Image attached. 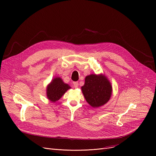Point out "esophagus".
Returning a JSON list of instances; mask_svg holds the SVG:
<instances>
[{
	"instance_id": "1",
	"label": "esophagus",
	"mask_w": 156,
	"mask_h": 156,
	"mask_svg": "<svg viewBox=\"0 0 156 156\" xmlns=\"http://www.w3.org/2000/svg\"><path fill=\"white\" fill-rule=\"evenodd\" d=\"M73 86H74V87H75V88H76V87H78V82H73Z\"/></svg>"
}]
</instances>
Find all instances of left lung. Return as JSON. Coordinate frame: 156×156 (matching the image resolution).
Wrapping results in <instances>:
<instances>
[{
  "label": "left lung",
  "instance_id": "obj_1",
  "mask_svg": "<svg viewBox=\"0 0 156 156\" xmlns=\"http://www.w3.org/2000/svg\"><path fill=\"white\" fill-rule=\"evenodd\" d=\"M84 97L89 104L98 108L107 103L112 94V86L108 78L101 74H91L85 78L81 87Z\"/></svg>",
  "mask_w": 156,
  "mask_h": 156
}]
</instances>
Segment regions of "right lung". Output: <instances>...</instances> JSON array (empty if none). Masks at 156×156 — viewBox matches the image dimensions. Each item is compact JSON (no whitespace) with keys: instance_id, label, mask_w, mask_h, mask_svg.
<instances>
[{"instance_id":"right-lung-1","label":"right lung","mask_w":156,"mask_h":156,"mask_svg":"<svg viewBox=\"0 0 156 156\" xmlns=\"http://www.w3.org/2000/svg\"><path fill=\"white\" fill-rule=\"evenodd\" d=\"M71 87L64 83L59 77H56L48 85L46 88V95L48 98L52 102L59 100L66 92Z\"/></svg>"}]
</instances>
